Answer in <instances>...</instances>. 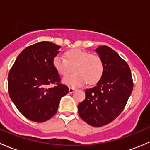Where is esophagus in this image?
I'll return each instance as SVG.
<instances>
[{
    "mask_svg": "<svg viewBox=\"0 0 150 150\" xmlns=\"http://www.w3.org/2000/svg\"><path fill=\"white\" fill-rule=\"evenodd\" d=\"M75 91V88H69V92L70 93H72Z\"/></svg>",
    "mask_w": 150,
    "mask_h": 150,
    "instance_id": "1",
    "label": "esophagus"
}]
</instances>
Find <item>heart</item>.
<instances>
[{"label":"heart","mask_w":150,"mask_h":150,"mask_svg":"<svg viewBox=\"0 0 150 150\" xmlns=\"http://www.w3.org/2000/svg\"><path fill=\"white\" fill-rule=\"evenodd\" d=\"M53 66L62 76H66L72 71L75 73L62 80L63 83L69 87H78L86 84L97 83L104 74L102 59L96 54H91L80 48L67 51L64 57L57 55L53 59Z\"/></svg>","instance_id":"heart-1"}]
</instances>
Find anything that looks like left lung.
<instances>
[{
	"instance_id": "obj_1",
	"label": "left lung",
	"mask_w": 150,
	"mask_h": 150,
	"mask_svg": "<svg viewBox=\"0 0 150 150\" xmlns=\"http://www.w3.org/2000/svg\"><path fill=\"white\" fill-rule=\"evenodd\" d=\"M95 51L103 61V76L94 87L86 89V99L78 104V111L85 122L100 127L122 112L134 84L129 67L115 51L103 45Z\"/></svg>"
}]
</instances>
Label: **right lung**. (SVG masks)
<instances>
[{"mask_svg": "<svg viewBox=\"0 0 150 150\" xmlns=\"http://www.w3.org/2000/svg\"><path fill=\"white\" fill-rule=\"evenodd\" d=\"M61 46L41 41L25 48L8 73V93L16 108L34 122L48 120L57 113L61 98L69 88L59 83L60 78L53 59ZM57 84L47 88L48 84Z\"/></svg>", "mask_w": 150, "mask_h": 150, "instance_id": "add662e5", "label": "right lung"}]
</instances>
